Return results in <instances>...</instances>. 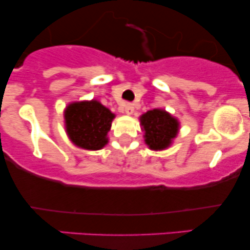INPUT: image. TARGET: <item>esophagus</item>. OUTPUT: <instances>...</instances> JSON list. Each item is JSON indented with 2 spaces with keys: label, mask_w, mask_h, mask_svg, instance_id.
<instances>
[{
  "label": "esophagus",
  "mask_w": 250,
  "mask_h": 250,
  "mask_svg": "<svg viewBox=\"0 0 250 250\" xmlns=\"http://www.w3.org/2000/svg\"><path fill=\"white\" fill-rule=\"evenodd\" d=\"M125 113L127 115H131L134 113V105L131 103H128V104L125 105Z\"/></svg>",
  "instance_id": "34e87169"
}]
</instances>
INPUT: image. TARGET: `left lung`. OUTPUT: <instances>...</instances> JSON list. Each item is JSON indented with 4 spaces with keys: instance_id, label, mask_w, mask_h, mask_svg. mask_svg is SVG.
Returning a JSON list of instances; mask_svg holds the SVG:
<instances>
[{
    "instance_id": "obj_1",
    "label": "left lung",
    "mask_w": 250,
    "mask_h": 250,
    "mask_svg": "<svg viewBox=\"0 0 250 250\" xmlns=\"http://www.w3.org/2000/svg\"><path fill=\"white\" fill-rule=\"evenodd\" d=\"M145 142L151 150H163L179 133L180 122L163 109H153L140 116Z\"/></svg>"
}]
</instances>
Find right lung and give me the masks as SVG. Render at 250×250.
Returning a JSON list of instances; mask_svg holds the SVG:
<instances>
[{"mask_svg":"<svg viewBox=\"0 0 250 250\" xmlns=\"http://www.w3.org/2000/svg\"><path fill=\"white\" fill-rule=\"evenodd\" d=\"M115 114L96 100L73 102L64 110L65 131L71 142L88 150H99L108 143Z\"/></svg>","mask_w":250,"mask_h":250,"instance_id":"obj_1","label":"right lung"}]
</instances>
